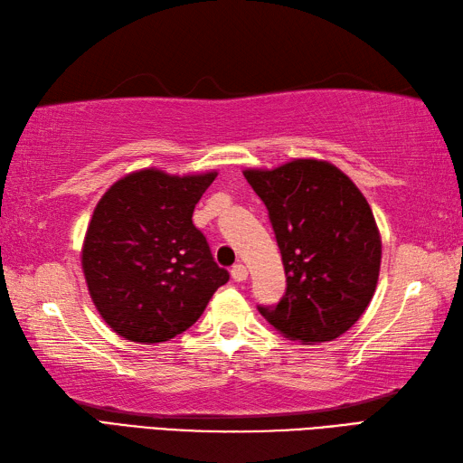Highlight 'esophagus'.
<instances>
[{"instance_id": "esophagus-1", "label": "esophagus", "mask_w": 463, "mask_h": 463, "mask_svg": "<svg viewBox=\"0 0 463 463\" xmlns=\"http://www.w3.org/2000/svg\"><path fill=\"white\" fill-rule=\"evenodd\" d=\"M232 279H233V281H238V283H241V281L248 279V269H245V265L238 263V265H233V267H232Z\"/></svg>"}]
</instances>
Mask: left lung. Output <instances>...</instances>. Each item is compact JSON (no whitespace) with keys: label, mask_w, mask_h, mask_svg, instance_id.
Wrapping results in <instances>:
<instances>
[{"label":"left lung","mask_w":463,"mask_h":463,"mask_svg":"<svg viewBox=\"0 0 463 463\" xmlns=\"http://www.w3.org/2000/svg\"><path fill=\"white\" fill-rule=\"evenodd\" d=\"M243 176L269 210L287 277L281 301L260 313L291 341H335L376 291L383 240L371 205L326 160L295 158Z\"/></svg>","instance_id":"8db88e82"}]
</instances>
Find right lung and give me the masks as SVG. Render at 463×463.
Listing matches in <instances>:
<instances>
[{"instance_id":"1","label":"right lung","mask_w":463,"mask_h":463,"mask_svg":"<svg viewBox=\"0 0 463 463\" xmlns=\"http://www.w3.org/2000/svg\"><path fill=\"white\" fill-rule=\"evenodd\" d=\"M218 172L142 168L102 194L85 233L80 265L89 295L112 331L132 343L170 341L198 321L230 273L213 261L192 223Z\"/></svg>"}]
</instances>
